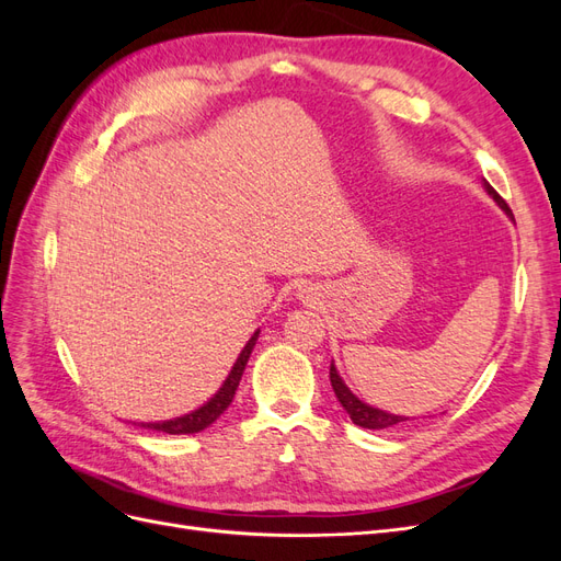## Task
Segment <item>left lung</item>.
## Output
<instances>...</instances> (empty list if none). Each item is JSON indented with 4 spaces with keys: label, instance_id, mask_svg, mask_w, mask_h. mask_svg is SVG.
<instances>
[{
    "label": "left lung",
    "instance_id": "1",
    "mask_svg": "<svg viewBox=\"0 0 561 561\" xmlns=\"http://www.w3.org/2000/svg\"><path fill=\"white\" fill-rule=\"evenodd\" d=\"M484 190H486V194H489L491 198H494V201L499 203V208H501L507 217H513V210L507 208V203L499 196V192L494 190V186H491L489 182H484ZM330 381H332L336 400L342 402V407H344L346 414L351 416V421L355 423V426L369 428V431H383V428L400 426L402 421H410V416H400V414H390V412L377 410V407H369V404L363 402L360 398H355V396L351 393V388L342 381V377H339V371H336L334 363L330 365Z\"/></svg>",
    "mask_w": 561,
    "mask_h": 561
}]
</instances>
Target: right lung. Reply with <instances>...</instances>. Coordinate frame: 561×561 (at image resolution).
<instances>
[{
  "mask_svg": "<svg viewBox=\"0 0 561 561\" xmlns=\"http://www.w3.org/2000/svg\"><path fill=\"white\" fill-rule=\"evenodd\" d=\"M257 336H260V330L248 339V344L243 346L239 358H236L222 388H219L206 404L198 407V410H194L192 414H184V416H178V419H171V421H161V423H142V426L151 428V431L168 433V435H190V433H198L203 428H208L210 423H215L219 416H222L227 412V407L231 404V400L236 396V388H239V381L243 377V369L248 365L250 353H252L254 344H257Z\"/></svg>",
  "mask_w": 561,
  "mask_h": 561,
  "instance_id": "1",
  "label": "right lung"
}]
</instances>
